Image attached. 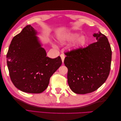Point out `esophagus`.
<instances>
[{
    "label": "esophagus",
    "instance_id": "34e87169",
    "mask_svg": "<svg viewBox=\"0 0 121 121\" xmlns=\"http://www.w3.org/2000/svg\"><path fill=\"white\" fill-rule=\"evenodd\" d=\"M60 57H61V58L62 62H63V63H64V60H65V56H64V55L63 54H61L60 55Z\"/></svg>",
    "mask_w": 121,
    "mask_h": 121
}]
</instances>
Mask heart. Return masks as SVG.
<instances>
[{
	"label": "heart",
	"instance_id": "heart-1",
	"mask_svg": "<svg viewBox=\"0 0 121 121\" xmlns=\"http://www.w3.org/2000/svg\"><path fill=\"white\" fill-rule=\"evenodd\" d=\"M80 35V34L77 32L66 33L60 35L58 37V41L60 44H64L65 43L71 42L76 40L73 44V49L74 50H78L84 47L87 42L85 36L82 35L79 38Z\"/></svg>",
	"mask_w": 121,
	"mask_h": 121
}]
</instances>
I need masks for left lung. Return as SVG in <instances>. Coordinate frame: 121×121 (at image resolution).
<instances>
[{"mask_svg": "<svg viewBox=\"0 0 121 121\" xmlns=\"http://www.w3.org/2000/svg\"><path fill=\"white\" fill-rule=\"evenodd\" d=\"M96 41L85 48L65 53L69 88L75 93L87 94L99 88L107 80L111 69L112 49L108 39L99 31Z\"/></svg>", "mask_w": 121, "mask_h": 121, "instance_id": "left-lung-1", "label": "left lung"}]
</instances>
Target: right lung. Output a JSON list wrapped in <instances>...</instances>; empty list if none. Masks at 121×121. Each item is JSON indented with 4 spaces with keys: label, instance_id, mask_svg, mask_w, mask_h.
Here are the masks:
<instances>
[{
    "label": "right lung",
    "instance_id": "right-lung-1",
    "mask_svg": "<svg viewBox=\"0 0 121 121\" xmlns=\"http://www.w3.org/2000/svg\"><path fill=\"white\" fill-rule=\"evenodd\" d=\"M37 34L31 25L26 26L13 38L6 55L11 80L17 89L26 93L43 92L62 64L60 56H46Z\"/></svg>",
    "mask_w": 121,
    "mask_h": 121
}]
</instances>
